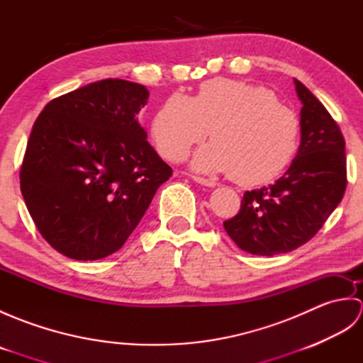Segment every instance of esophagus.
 Segmentation results:
<instances>
[{
	"instance_id": "1",
	"label": "esophagus",
	"mask_w": 363,
	"mask_h": 363,
	"mask_svg": "<svg viewBox=\"0 0 363 363\" xmlns=\"http://www.w3.org/2000/svg\"><path fill=\"white\" fill-rule=\"evenodd\" d=\"M194 181L201 184V186H206V187H215L217 186V182L215 181H211V179H206V177H199V176H194Z\"/></svg>"
}]
</instances>
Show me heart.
I'll return each instance as SVG.
<instances>
[{"label":"heart","instance_id":"1","mask_svg":"<svg viewBox=\"0 0 363 363\" xmlns=\"http://www.w3.org/2000/svg\"><path fill=\"white\" fill-rule=\"evenodd\" d=\"M212 143L195 154L196 172L229 173L243 186L276 179L295 157L301 123L296 112L267 87L215 78L194 98L174 94L151 120V137L168 160H182L209 135Z\"/></svg>","mask_w":363,"mask_h":363}]
</instances>
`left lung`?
I'll use <instances>...</instances> for the list:
<instances>
[{
    "instance_id": "left-lung-1",
    "label": "left lung",
    "mask_w": 363,
    "mask_h": 363,
    "mask_svg": "<svg viewBox=\"0 0 363 363\" xmlns=\"http://www.w3.org/2000/svg\"><path fill=\"white\" fill-rule=\"evenodd\" d=\"M301 109V145L274 184L245 191L240 211L223 223L238 248L274 256L290 252L318 233L346 190L345 138L335 120L295 79Z\"/></svg>"
}]
</instances>
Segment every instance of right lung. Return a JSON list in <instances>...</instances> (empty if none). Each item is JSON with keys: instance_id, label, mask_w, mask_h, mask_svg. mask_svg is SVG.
Masks as SVG:
<instances>
[{"instance_id": "obj_1", "label": "right lung", "mask_w": 363, "mask_h": 363, "mask_svg": "<svg viewBox=\"0 0 363 363\" xmlns=\"http://www.w3.org/2000/svg\"><path fill=\"white\" fill-rule=\"evenodd\" d=\"M140 84L104 79L57 96L38 115L20 189L42 237L74 260L118 251L173 169L146 142Z\"/></svg>"}]
</instances>
